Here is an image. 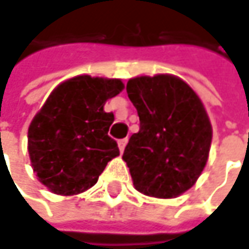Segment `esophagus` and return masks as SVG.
Wrapping results in <instances>:
<instances>
[{
    "instance_id": "esophagus-1",
    "label": "esophagus",
    "mask_w": 249,
    "mask_h": 249,
    "mask_svg": "<svg viewBox=\"0 0 249 249\" xmlns=\"http://www.w3.org/2000/svg\"><path fill=\"white\" fill-rule=\"evenodd\" d=\"M126 142H128V138H123V140L118 141V147H120V151H121V152H124Z\"/></svg>"
}]
</instances>
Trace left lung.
Returning <instances> with one entry per match:
<instances>
[{"label":"left lung","mask_w":249,"mask_h":249,"mask_svg":"<svg viewBox=\"0 0 249 249\" xmlns=\"http://www.w3.org/2000/svg\"><path fill=\"white\" fill-rule=\"evenodd\" d=\"M126 92L140 117V131L123 155L134 187L148 196L175 198L196 182L208 161L207 111L185 81L168 74L129 79Z\"/></svg>","instance_id":"obj_1"}]
</instances>
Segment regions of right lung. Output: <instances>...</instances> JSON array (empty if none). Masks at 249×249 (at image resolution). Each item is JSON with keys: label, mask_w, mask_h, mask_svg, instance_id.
<instances>
[{"label": "right lung", "mask_w": 249, "mask_h": 249, "mask_svg": "<svg viewBox=\"0 0 249 249\" xmlns=\"http://www.w3.org/2000/svg\"><path fill=\"white\" fill-rule=\"evenodd\" d=\"M124 89L121 79L78 75L50 94L28 128V152L41 184L58 195H77L97 184L120 155L108 135L114 114L107 100Z\"/></svg>", "instance_id": "right-lung-1"}]
</instances>
